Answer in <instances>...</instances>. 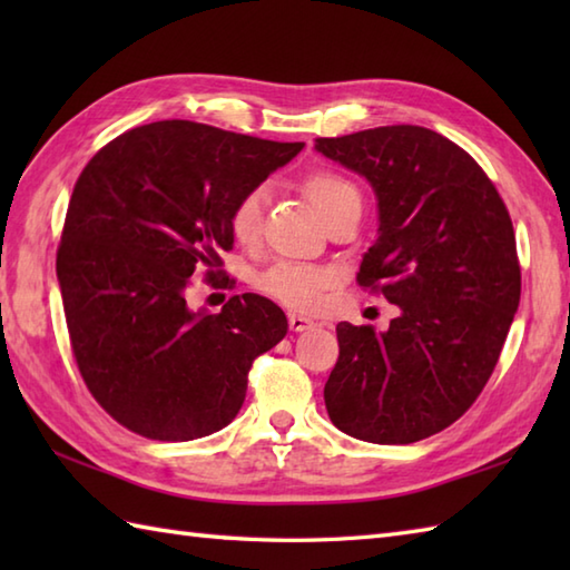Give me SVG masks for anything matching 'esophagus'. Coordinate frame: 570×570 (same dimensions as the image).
Returning <instances> with one entry per match:
<instances>
[{
    "label": "esophagus",
    "instance_id": "1",
    "mask_svg": "<svg viewBox=\"0 0 570 570\" xmlns=\"http://www.w3.org/2000/svg\"><path fill=\"white\" fill-rule=\"evenodd\" d=\"M288 328H292L294 333H304V331L313 328V321L298 316V313H288Z\"/></svg>",
    "mask_w": 570,
    "mask_h": 570
}]
</instances>
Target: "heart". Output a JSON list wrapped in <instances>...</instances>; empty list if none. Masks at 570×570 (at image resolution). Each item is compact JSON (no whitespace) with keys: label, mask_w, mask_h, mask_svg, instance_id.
Here are the masks:
<instances>
[{"label":"heart","mask_w":570,"mask_h":570,"mask_svg":"<svg viewBox=\"0 0 570 570\" xmlns=\"http://www.w3.org/2000/svg\"><path fill=\"white\" fill-rule=\"evenodd\" d=\"M298 186L306 193V198L316 208V213L323 217V223H328L333 215L350 208V205H360V190L355 188L353 180L341 171H335V168H311V171L301 176ZM264 208V186H254L235 200L233 210H229V233L242 245H254L259 239ZM331 272L321 269V266L276 262L269 269L254 276V288L259 294L278 301V304H284L286 308L313 311L321 304V296L331 286Z\"/></svg>","instance_id":"1"}]
</instances>
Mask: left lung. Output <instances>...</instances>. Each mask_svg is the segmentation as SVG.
Here are the masks:
<instances>
[{
    "label": "left lung",
    "instance_id": "obj_1",
    "mask_svg": "<svg viewBox=\"0 0 570 570\" xmlns=\"http://www.w3.org/2000/svg\"><path fill=\"white\" fill-rule=\"evenodd\" d=\"M316 149L365 176L380 237L357 284L402 308L390 331L337 323L325 409L370 443H416L458 421L485 390L522 294L512 217L455 141L392 125L318 137Z\"/></svg>",
    "mask_w": 570,
    "mask_h": 570
}]
</instances>
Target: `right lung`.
<instances>
[{
    "label": "right lung",
    "mask_w": 570,
    "mask_h": 570,
    "mask_svg": "<svg viewBox=\"0 0 570 570\" xmlns=\"http://www.w3.org/2000/svg\"><path fill=\"white\" fill-rule=\"evenodd\" d=\"M301 149L164 119L107 141L82 168L56 272L80 377L125 429L193 441L237 416L252 362L286 335L284 311L242 294L193 313L186 292L196 272L225 274L235 200Z\"/></svg>",
    "instance_id": "add662e5"
}]
</instances>
